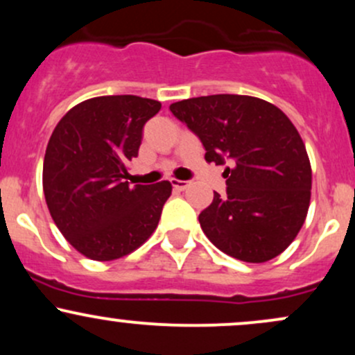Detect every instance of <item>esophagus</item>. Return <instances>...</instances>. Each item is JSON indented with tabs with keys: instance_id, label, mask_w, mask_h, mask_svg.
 Segmentation results:
<instances>
[{
	"instance_id": "1",
	"label": "esophagus",
	"mask_w": 355,
	"mask_h": 355,
	"mask_svg": "<svg viewBox=\"0 0 355 355\" xmlns=\"http://www.w3.org/2000/svg\"><path fill=\"white\" fill-rule=\"evenodd\" d=\"M172 185H173V189H175V190L183 191V190L187 189V187L190 185V182H187V180H177V178H173V180H172Z\"/></svg>"
}]
</instances>
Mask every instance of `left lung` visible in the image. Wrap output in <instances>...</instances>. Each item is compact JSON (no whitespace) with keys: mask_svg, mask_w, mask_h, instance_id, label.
Here are the masks:
<instances>
[{"mask_svg":"<svg viewBox=\"0 0 355 355\" xmlns=\"http://www.w3.org/2000/svg\"><path fill=\"white\" fill-rule=\"evenodd\" d=\"M170 110L205 146V160L227 166V195L198 215L223 254L250 263L275 259L294 242L311 205L312 168L299 132L280 108L247 95L177 101Z\"/></svg>","mask_w":355,"mask_h":355,"instance_id":"left-lung-1","label":"left lung"}]
</instances>
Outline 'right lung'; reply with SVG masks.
I'll return each mask as SVG.
<instances>
[{"label":"right lung","instance_id":"obj_1","mask_svg":"<svg viewBox=\"0 0 355 355\" xmlns=\"http://www.w3.org/2000/svg\"><path fill=\"white\" fill-rule=\"evenodd\" d=\"M162 103L135 95L95 96L58 121L43 162V191L53 222L81 255L121 259L144 245L172 195L168 180L123 182L141 130Z\"/></svg>","mask_w":355,"mask_h":355}]
</instances>
